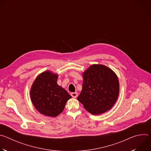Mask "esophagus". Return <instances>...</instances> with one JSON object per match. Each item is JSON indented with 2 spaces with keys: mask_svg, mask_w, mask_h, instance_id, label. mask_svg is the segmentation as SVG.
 Masks as SVG:
<instances>
[{
  "mask_svg": "<svg viewBox=\"0 0 151 151\" xmlns=\"http://www.w3.org/2000/svg\"><path fill=\"white\" fill-rule=\"evenodd\" d=\"M70 95L72 96V97L73 98H76L77 96H78V93L76 92H75V93H71Z\"/></svg>",
  "mask_w": 151,
  "mask_h": 151,
  "instance_id": "1",
  "label": "esophagus"
}]
</instances>
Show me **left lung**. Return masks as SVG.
Masks as SVG:
<instances>
[{"mask_svg": "<svg viewBox=\"0 0 151 151\" xmlns=\"http://www.w3.org/2000/svg\"><path fill=\"white\" fill-rule=\"evenodd\" d=\"M81 93L78 100L93 115H100L111 109L119 92L116 73L103 64H93L83 73Z\"/></svg>", "mask_w": 151, "mask_h": 151, "instance_id": "1", "label": "left lung"}]
</instances>
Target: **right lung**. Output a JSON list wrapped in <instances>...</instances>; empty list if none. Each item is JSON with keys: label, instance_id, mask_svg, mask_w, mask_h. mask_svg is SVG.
Returning a JSON list of instances; mask_svg holds the SVG:
<instances>
[{"label": "right lung", "instance_id": "right-lung-1", "mask_svg": "<svg viewBox=\"0 0 151 151\" xmlns=\"http://www.w3.org/2000/svg\"><path fill=\"white\" fill-rule=\"evenodd\" d=\"M58 75L50 70L39 74L30 89V99L36 109L47 116L55 117L64 110L71 96L57 83Z\"/></svg>", "mask_w": 151, "mask_h": 151}]
</instances>
